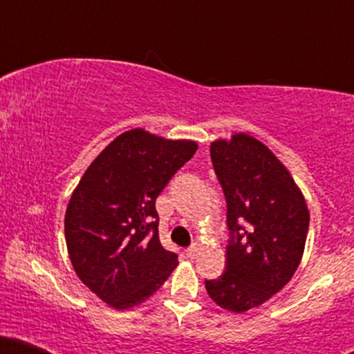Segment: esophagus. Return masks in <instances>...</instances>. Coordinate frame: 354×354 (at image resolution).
<instances>
[{
    "label": "esophagus",
    "mask_w": 354,
    "mask_h": 354,
    "mask_svg": "<svg viewBox=\"0 0 354 354\" xmlns=\"http://www.w3.org/2000/svg\"><path fill=\"white\" fill-rule=\"evenodd\" d=\"M198 251H200V246L198 245H193V246H189L188 250H186V256H188V258H196L198 256Z\"/></svg>",
    "instance_id": "34e87169"
}]
</instances>
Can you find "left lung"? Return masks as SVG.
Instances as JSON below:
<instances>
[{"label": "left lung", "instance_id": "left-lung-1", "mask_svg": "<svg viewBox=\"0 0 354 354\" xmlns=\"http://www.w3.org/2000/svg\"><path fill=\"white\" fill-rule=\"evenodd\" d=\"M225 191L226 270L206 279L209 298L223 310L246 313L283 290L301 263L310 211L301 189L274 153L246 133L209 146Z\"/></svg>", "mask_w": 354, "mask_h": 354}]
</instances>
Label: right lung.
<instances>
[{"mask_svg": "<svg viewBox=\"0 0 354 354\" xmlns=\"http://www.w3.org/2000/svg\"><path fill=\"white\" fill-rule=\"evenodd\" d=\"M196 149V141L129 129L95 158L73 191L64 214L71 265L108 306H138L178 266L176 253L160 243L154 203Z\"/></svg>", "mask_w": 354, "mask_h": 354, "instance_id": "1", "label": "right lung"}]
</instances>
